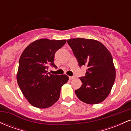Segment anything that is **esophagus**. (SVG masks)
Returning a JSON list of instances; mask_svg holds the SVG:
<instances>
[{"mask_svg":"<svg viewBox=\"0 0 131 131\" xmlns=\"http://www.w3.org/2000/svg\"><path fill=\"white\" fill-rule=\"evenodd\" d=\"M69 78L70 79H73L74 78V76H69Z\"/></svg>","mask_w":131,"mask_h":131,"instance_id":"esophagus-1","label":"esophagus"}]
</instances>
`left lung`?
<instances>
[{
	"label": "left lung",
	"instance_id": "left-lung-1",
	"mask_svg": "<svg viewBox=\"0 0 131 131\" xmlns=\"http://www.w3.org/2000/svg\"><path fill=\"white\" fill-rule=\"evenodd\" d=\"M79 67L86 66L84 76L79 78L82 85L75 90L78 99L88 104H97L108 97L115 80L116 71L110 52L104 45L84 38L67 40Z\"/></svg>",
	"mask_w": 131,
	"mask_h": 131
}]
</instances>
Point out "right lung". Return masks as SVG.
Here are the masks:
<instances>
[{
  "mask_svg": "<svg viewBox=\"0 0 131 131\" xmlns=\"http://www.w3.org/2000/svg\"><path fill=\"white\" fill-rule=\"evenodd\" d=\"M67 40L41 39L29 44L19 58L16 78L23 94L29 103L46 108L58 101L60 89L68 81L65 74H49V66L57 68L54 56Z\"/></svg>",
  "mask_w": 131,
  "mask_h": 131,
  "instance_id": "1",
  "label": "right lung"
}]
</instances>
